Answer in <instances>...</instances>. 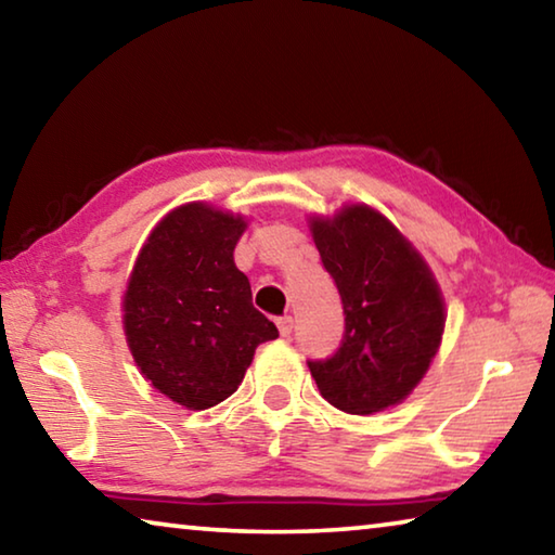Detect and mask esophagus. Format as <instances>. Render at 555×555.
Masks as SVG:
<instances>
[{
    "label": "esophagus",
    "mask_w": 555,
    "mask_h": 555,
    "mask_svg": "<svg viewBox=\"0 0 555 555\" xmlns=\"http://www.w3.org/2000/svg\"><path fill=\"white\" fill-rule=\"evenodd\" d=\"M276 327H279L281 337H288L291 333H294V318H291V315L279 318V321H276Z\"/></svg>",
    "instance_id": "esophagus-1"
}]
</instances>
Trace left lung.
<instances>
[{"label":"left lung","mask_w":555,"mask_h":555,"mask_svg":"<svg viewBox=\"0 0 555 555\" xmlns=\"http://www.w3.org/2000/svg\"><path fill=\"white\" fill-rule=\"evenodd\" d=\"M323 267L343 300L345 333L327 360H308L323 399L374 413L409 397L443 337V296L411 242L370 205L313 218Z\"/></svg>","instance_id":"left-lung-1"}]
</instances>
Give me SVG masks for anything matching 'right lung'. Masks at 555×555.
<instances>
[{
	"label": "right lung",
	"mask_w": 555,
	"mask_h": 555,
	"mask_svg": "<svg viewBox=\"0 0 555 555\" xmlns=\"http://www.w3.org/2000/svg\"><path fill=\"white\" fill-rule=\"evenodd\" d=\"M240 215L188 203L156 224L125 291V335L152 387L203 411L237 391L255 350L279 337L234 267Z\"/></svg>",
	"instance_id": "right-lung-1"
}]
</instances>
